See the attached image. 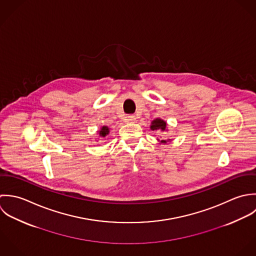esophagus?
Listing matches in <instances>:
<instances>
[{
	"label": "esophagus",
	"mask_w": 256,
	"mask_h": 256,
	"mask_svg": "<svg viewBox=\"0 0 256 256\" xmlns=\"http://www.w3.org/2000/svg\"><path fill=\"white\" fill-rule=\"evenodd\" d=\"M136 120V116L134 114H130V116H128V122H134Z\"/></svg>",
	"instance_id": "34e87169"
}]
</instances>
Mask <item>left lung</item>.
Segmentation results:
<instances>
[{"label": "left lung", "mask_w": 256, "mask_h": 256, "mask_svg": "<svg viewBox=\"0 0 256 256\" xmlns=\"http://www.w3.org/2000/svg\"><path fill=\"white\" fill-rule=\"evenodd\" d=\"M150 128L152 130H159V132H164L166 130V122L160 118L154 120ZM161 142H166V140H161Z\"/></svg>", "instance_id": "left-lung-1"}]
</instances>
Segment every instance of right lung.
I'll return each mask as SVG.
<instances>
[{"label": "right lung", "mask_w": 256, "mask_h": 256, "mask_svg": "<svg viewBox=\"0 0 256 256\" xmlns=\"http://www.w3.org/2000/svg\"><path fill=\"white\" fill-rule=\"evenodd\" d=\"M108 126H102V128H101V130L99 132V134H100V136H102V138H104L108 134Z\"/></svg>", "instance_id": "obj_1"}]
</instances>
